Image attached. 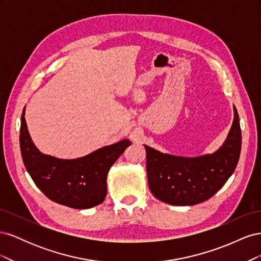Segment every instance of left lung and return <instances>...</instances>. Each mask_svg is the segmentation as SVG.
I'll use <instances>...</instances> for the list:
<instances>
[{
  "instance_id": "left-lung-1",
  "label": "left lung",
  "mask_w": 261,
  "mask_h": 261,
  "mask_svg": "<svg viewBox=\"0 0 261 261\" xmlns=\"http://www.w3.org/2000/svg\"><path fill=\"white\" fill-rule=\"evenodd\" d=\"M242 147L239 113L228 135L216 152L187 158L162 153L145 145L150 192L174 206H193L206 201L230 178L238 165Z\"/></svg>"
}]
</instances>
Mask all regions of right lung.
<instances>
[{
	"mask_svg": "<svg viewBox=\"0 0 261 261\" xmlns=\"http://www.w3.org/2000/svg\"><path fill=\"white\" fill-rule=\"evenodd\" d=\"M19 144L26 170L49 199L69 208L89 209L103 202L109 170L132 143L123 139L72 160L43 154L31 140L23 109Z\"/></svg>",
	"mask_w": 261,
	"mask_h": 261,
	"instance_id": "right-lung-1",
	"label": "right lung"
}]
</instances>
